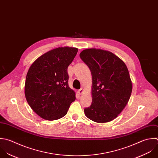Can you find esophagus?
Segmentation results:
<instances>
[{
    "mask_svg": "<svg viewBox=\"0 0 158 158\" xmlns=\"http://www.w3.org/2000/svg\"><path fill=\"white\" fill-rule=\"evenodd\" d=\"M83 92H84V90H83V89H82V88L78 90V93H79L80 95L82 94H83Z\"/></svg>",
    "mask_w": 158,
    "mask_h": 158,
    "instance_id": "esophagus-1",
    "label": "esophagus"
}]
</instances>
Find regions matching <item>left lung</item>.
Returning <instances> with one entry per match:
<instances>
[{
  "label": "left lung",
  "instance_id": "8db88e82",
  "mask_svg": "<svg viewBox=\"0 0 158 158\" xmlns=\"http://www.w3.org/2000/svg\"><path fill=\"white\" fill-rule=\"evenodd\" d=\"M79 55L92 77V102L84 109L85 114L96 123L110 122L121 113L131 97L132 84L128 69L109 51L89 48Z\"/></svg>",
  "mask_w": 158,
  "mask_h": 158
}]
</instances>
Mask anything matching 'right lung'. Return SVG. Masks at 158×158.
Instances as JSON below:
<instances>
[{"instance_id": "1", "label": "right lung", "mask_w": 158, "mask_h": 158, "mask_svg": "<svg viewBox=\"0 0 158 158\" xmlns=\"http://www.w3.org/2000/svg\"><path fill=\"white\" fill-rule=\"evenodd\" d=\"M78 49L58 47L39 57L31 66L26 77L24 93L32 110L49 121L64 116L76 94L68 85V67Z\"/></svg>"}]
</instances>
